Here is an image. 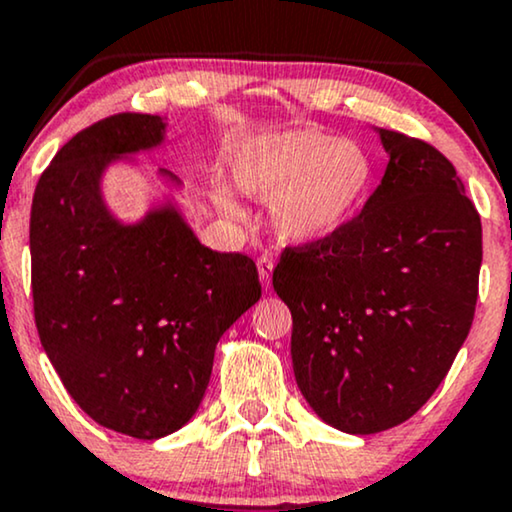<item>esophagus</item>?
Wrapping results in <instances>:
<instances>
[{
	"label": "esophagus",
	"mask_w": 512,
	"mask_h": 512,
	"mask_svg": "<svg viewBox=\"0 0 512 512\" xmlns=\"http://www.w3.org/2000/svg\"><path fill=\"white\" fill-rule=\"evenodd\" d=\"M257 271H260V281L264 288H269L271 285V271H274V262H271V257L262 255L260 260H257Z\"/></svg>",
	"instance_id": "esophagus-1"
}]
</instances>
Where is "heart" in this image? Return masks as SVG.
<instances>
[{
  "mask_svg": "<svg viewBox=\"0 0 512 512\" xmlns=\"http://www.w3.org/2000/svg\"><path fill=\"white\" fill-rule=\"evenodd\" d=\"M370 177L363 149L313 131L262 135L231 161L234 185L250 199L271 203V224L290 243H316L342 229L363 203ZM215 203L227 217L243 215L227 192H217Z\"/></svg>",
  "mask_w": 512,
  "mask_h": 512,
  "instance_id": "heart-1",
  "label": "heart"
}]
</instances>
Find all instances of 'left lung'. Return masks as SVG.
Listing matches in <instances>:
<instances>
[{
    "label": "left lung",
    "instance_id": "8db88e82",
    "mask_svg": "<svg viewBox=\"0 0 512 512\" xmlns=\"http://www.w3.org/2000/svg\"><path fill=\"white\" fill-rule=\"evenodd\" d=\"M388 166L363 210L285 248L276 295L292 370L325 424L370 435L417 414L447 377L478 302L482 224L452 161L379 128Z\"/></svg>",
    "mask_w": 512,
    "mask_h": 512
}]
</instances>
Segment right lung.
Segmentation results:
<instances>
[{"mask_svg": "<svg viewBox=\"0 0 512 512\" xmlns=\"http://www.w3.org/2000/svg\"><path fill=\"white\" fill-rule=\"evenodd\" d=\"M166 121L124 112L74 135L39 177L30 215L39 339L74 403L138 440L199 410L220 337L262 297L255 262L201 245L173 203L121 224L107 163L159 147ZM163 177L180 185L175 175Z\"/></svg>", "mask_w": 512, "mask_h": 512, "instance_id": "1", "label": "right lung"}]
</instances>
